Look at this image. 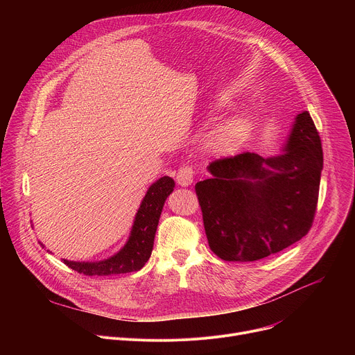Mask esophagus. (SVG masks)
I'll return each mask as SVG.
<instances>
[{"mask_svg": "<svg viewBox=\"0 0 355 355\" xmlns=\"http://www.w3.org/2000/svg\"><path fill=\"white\" fill-rule=\"evenodd\" d=\"M178 185L181 187H189L193 182V170L191 167H181L175 177Z\"/></svg>", "mask_w": 355, "mask_h": 355, "instance_id": "1", "label": "esophagus"}]
</instances>
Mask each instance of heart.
Here are the masks:
<instances>
[{
    "instance_id": "obj_1",
    "label": "heart",
    "mask_w": 355,
    "mask_h": 355,
    "mask_svg": "<svg viewBox=\"0 0 355 355\" xmlns=\"http://www.w3.org/2000/svg\"><path fill=\"white\" fill-rule=\"evenodd\" d=\"M223 105L215 104L212 111L219 112ZM250 136V125L241 116H229L215 125L205 137L204 146L208 153L216 157H230L244 146Z\"/></svg>"
}]
</instances>
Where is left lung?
Here are the masks:
<instances>
[{
    "instance_id": "obj_1",
    "label": "left lung",
    "mask_w": 355,
    "mask_h": 355,
    "mask_svg": "<svg viewBox=\"0 0 355 355\" xmlns=\"http://www.w3.org/2000/svg\"><path fill=\"white\" fill-rule=\"evenodd\" d=\"M195 191L211 250L225 261H257L305 236L316 212L323 150L308 111L295 116L279 155L216 160Z\"/></svg>"
}]
</instances>
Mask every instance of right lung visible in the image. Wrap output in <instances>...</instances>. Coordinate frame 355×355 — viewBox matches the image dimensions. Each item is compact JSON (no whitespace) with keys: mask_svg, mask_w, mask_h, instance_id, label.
<instances>
[{"mask_svg":"<svg viewBox=\"0 0 355 355\" xmlns=\"http://www.w3.org/2000/svg\"><path fill=\"white\" fill-rule=\"evenodd\" d=\"M174 187L175 182L168 175L159 178L148 187L135 215L129 237L123 247L114 256L99 261H70L66 259L62 261L71 270L84 275H114L139 271L147 263L151 251H153L164 202L174 191ZM39 244L44 247L40 241Z\"/></svg>","mask_w":355,"mask_h":355,"instance_id":"add662e5","label":"right lung"}]
</instances>
